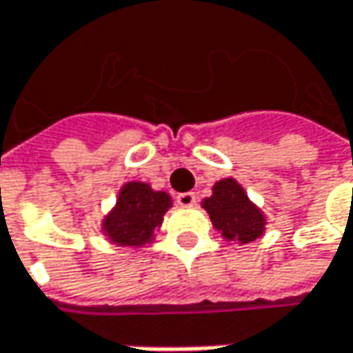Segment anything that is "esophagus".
<instances>
[{
  "mask_svg": "<svg viewBox=\"0 0 353 353\" xmlns=\"http://www.w3.org/2000/svg\"><path fill=\"white\" fill-rule=\"evenodd\" d=\"M177 205H181V208H192V205H196V194L194 192H183V194H177Z\"/></svg>",
  "mask_w": 353,
  "mask_h": 353,
  "instance_id": "obj_1",
  "label": "esophagus"
}]
</instances>
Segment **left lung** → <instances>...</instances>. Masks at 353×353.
I'll use <instances>...</instances> for the list:
<instances>
[{"label":"left lung","mask_w":353,"mask_h":353,"mask_svg":"<svg viewBox=\"0 0 353 353\" xmlns=\"http://www.w3.org/2000/svg\"><path fill=\"white\" fill-rule=\"evenodd\" d=\"M201 205L210 214L214 228L228 241L250 243L265 230V218L261 210L250 201L243 188L232 177L216 181L214 194L212 197H205Z\"/></svg>","instance_id":"left-lung-1"}]
</instances>
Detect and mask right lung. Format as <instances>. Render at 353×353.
Wrapping results in <instances>:
<instances>
[{
    "label": "right lung",
    "mask_w": 353,
    "mask_h": 353,
    "mask_svg": "<svg viewBox=\"0 0 353 353\" xmlns=\"http://www.w3.org/2000/svg\"><path fill=\"white\" fill-rule=\"evenodd\" d=\"M170 208L172 197L165 192H154L143 181H128L117 196L115 208L103 219L101 232L117 245L139 248L152 241Z\"/></svg>",
    "instance_id": "obj_1"
}]
</instances>
